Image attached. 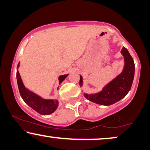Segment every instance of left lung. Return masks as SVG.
Returning a JSON list of instances; mask_svg holds the SVG:
<instances>
[{"label":"left lung","mask_w":150,"mask_h":150,"mask_svg":"<svg viewBox=\"0 0 150 150\" xmlns=\"http://www.w3.org/2000/svg\"><path fill=\"white\" fill-rule=\"evenodd\" d=\"M121 53L124 57V67L123 71L105 84L99 92L88 94L82 91L85 98L88 100L97 104L110 105L122 99L130 91L134 77V62L125 47H123ZM83 77L80 75V87L83 86Z\"/></svg>","instance_id":"1"}]
</instances>
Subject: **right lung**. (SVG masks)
Returning a JSON list of instances; mask_svg holds the SVG:
<instances>
[{
    "mask_svg": "<svg viewBox=\"0 0 150 150\" xmlns=\"http://www.w3.org/2000/svg\"><path fill=\"white\" fill-rule=\"evenodd\" d=\"M20 67V62L18 63L17 67V72H16V78L18 86L19 92L21 94V97L23 98L24 101L32 109L34 110L40 114L42 115H49L56 110L59 105V101L57 99H44L40 96L37 95L36 93H33L26 88L24 85L22 80L21 75H20L18 68ZM69 74L67 75H60L58 77L59 79V85L67 78ZM59 86L57 87V90Z\"/></svg>",
    "mask_w": 150,
    "mask_h": 150,
    "instance_id": "add662e5",
    "label": "right lung"
}]
</instances>
